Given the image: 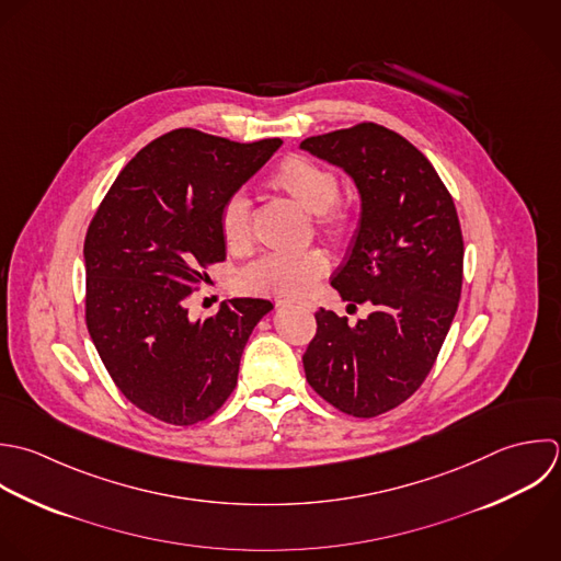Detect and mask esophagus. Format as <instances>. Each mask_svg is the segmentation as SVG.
<instances>
[{
	"mask_svg": "<svg viewBox=\"0 0 561 561\" xmlns=\"http://www.w3.org/2000/svg\"><path fill=\"white\" fill-rule=\"evenodd\" d=\"M279 306H284V308H288L290 304L288 301H279ZM297 308H301V310H306V312H312L314 310V306L312 304H299Z\"/></svg>",
	"mask_w": 561,
	"mask_h": 561,
	"instance_id": "esophagus-1",
	"label": "esophagus"
}]
</instances>
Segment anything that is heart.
<instances>
[{"instance_id": "heart-1", "label": "heart", "mask_w": 561, "mask_h": 561, "mask_svg": "<svg viewBox=\"0 0 561 561\" xmlns=\"http://www.w3.org/2000/svg\"><path fill=\"white\" fill-rule=\"evenodd\" d=\"M271 183L314 214V225L332 242H345L356 229L354 207L339 198L341 183L334 170L308 157H286ZM220 231L229 249H242L251 240V203L242 192L231 194L220 209ZM330 271L323 249L304 253H266L242 273V284L251 293L279 299L306 297Z\"/></svg>"}]
</instances>
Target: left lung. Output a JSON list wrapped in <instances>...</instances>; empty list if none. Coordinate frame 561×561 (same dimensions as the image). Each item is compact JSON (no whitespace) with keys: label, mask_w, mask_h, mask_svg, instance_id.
<instances>
[{"label":"left lung","mask_w":561,"mask_h":561,"mask_svg":"<svg viewBox=\"0 0 561 561\" xmlns=\"http://www.w3.org/2000/svg\"><path fill=\"white\" fill-rule=\"evenodd\" d=\"M301 148L343 168L363 198L360 227L332 286L354 328L319 310L304 354L308 385L334 409L378 417L407 402L431 374L463 284V233L433 163L400 133L374 122L308 137Z\"/></svg>","instance_id":"1"}]
</instances>
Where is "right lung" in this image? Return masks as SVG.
Instances as JSON below:
<instances>
[{
  "instance_id": "add662e5",
  "label": "right lung",
  "mask_w": 561,
  "mask_h": 561,
  "mask_svg": "<svg viewBox=\"0 0 561 561\" xmlns=\"http://www.w3.org/2000/svg\"><path fill=\"white\" fill-rule=\"evenodd\" d=\"M282 146L170 130L119 172L84 236V321L122 396L150 417L192 426L233 393L244 345L273 310L222 301L190 321L187 299L225 262L220 209Z\"/></svg>"
}]
</instances>
